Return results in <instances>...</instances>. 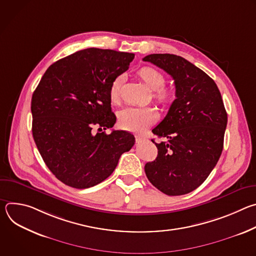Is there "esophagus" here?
<instances>
[{
    "mask_svg": "<svg viewBox=\"0 0 256 256\" xmlns=\"http://www.w3.org/2000/svg\"><path fill=\"white\" fill-rule=\"evenodd\" d=\"M144 140V138H142V136H136V140L138 142H142Z\"/></svg>",
    "mask_w": 256,
    "mask_h": 256,
    "instance_id": "esophagus-1",
    "label": "esophagus"
}]
</instances>
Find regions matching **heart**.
Returning a JSON list of instances; mask_svg holds the SVG:
<instances>
[{
	"label": "heart",
	"instance_id": "heart-1",
	"mask_svg": "<svg viewBox=\"0 0 256 256\" xmlns=\"http://www.w3.org/2000/svg\"><path fill=\"white\" fill-rule=\"evenodd\" d=\"M138 75L147 84V86L154 91V96L160 101L168 100L170 92L163 86L165 84V78L162 72L152 66H142L138 70ZM122 82V76H118L112 82L109 88V96L112 101H116L118 97L120 88ZM157 120V114L152 107H126L118 114V124L124 130L140 132L148 128Z\"/></svg>",
	"mask_w": 256,
	"mask_h": 256
}]
</instances>
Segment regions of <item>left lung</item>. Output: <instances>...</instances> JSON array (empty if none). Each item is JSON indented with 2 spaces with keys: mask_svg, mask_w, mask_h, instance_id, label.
<instances>
[{
  "mask_svg": "<svg viewBox=\"0 0 256 256\" xmlns=\"http://www.w3.org/2000/svg\"><path fill=\"white\" fill-rule=\"evenodd\" d=\"M174 80L176 99L167 116L152 130L165 142L157 144L158 156L144 165L151 184L167 196H182L198 188L220 158L227 112L214 81L179 56H144Z\"/></svg>",
  "mask_w": 256,
  "mask_h": 256,
  "instance_id": "obj_1",
  "label": "left lung"
}]
</instances>
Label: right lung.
Wrapping results in <instances>:
<instances>
[{
    "mask_svg": "<svg viewBox=\"0 0 256 256\" xmlns=\"http://www.w3.org/2000/svg\"><path fill=\"white\" fill-rule=\"evenodd\" d=\"M134 58L112 50H83L52 64L36 87L31 100L33 138L48 169L66 186L82 190L100 184L134 144L128 132H102L116 122L109 96L112 82Z\"/></svg>",
    "mask_w": 256,
    "mask_h": 256,
    "instance_id": "obj_1",
    "label": "right lung"
}]
</instances>
